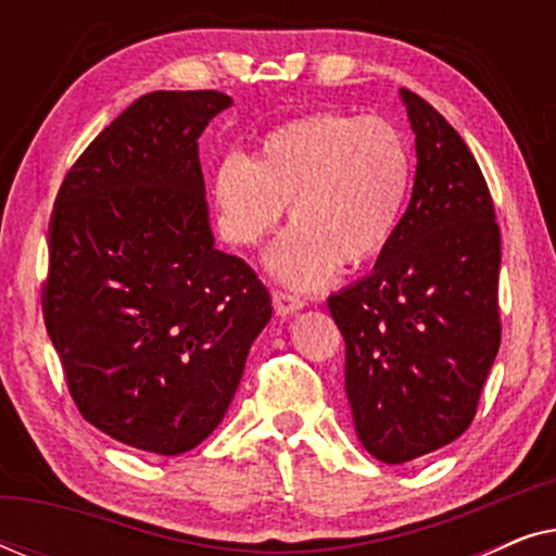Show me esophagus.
<instances>
[{
	"label": "esophagus",
	"mask_w": 556,
	"mask_h": 556,
	"mask_svg": "<svg viewBox=\"0 0 556 556\" xmlns=\"http://www.w3.org/2000/svg\"><path fill=\"white\" fill-rule=\"evenodd\" d=\"M273 306H276L280 316H291V314H299V311L303 308V301L295 293L273 291Z\"/></svg>",
	"instance_id": "esophagus-1"
}]
</instances>
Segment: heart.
Here are the masks:
<instances>
[{
  "label": "heart",
  "mask_w": 556,
  "mask_h": 556,
  "mask_svg": "<svg viewBox=\"0 0 556 556\" xmlns=\"http://www.w3.org/2000/svg\"><path fill=\"white\" fill-rule=\"evenodd\" d=\"M413 187L405 134L379 116L314 113L273 128L250 156L212 174L217 227L235 248H255L288 204L291 230L270 268L308 288L337 265L356 268L390 245Z\"/></svg>",
  "instance_id": "1"
}]
</instances>
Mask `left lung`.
Returning a JSON list of instances; mask_svg holds the SVG:
<instances>
[{"label": "left lung", "mask_w": 556, "mask_h": 556, "mask_svg": "<svg viewBox=\"0 0 556 556\" xmlns=\"http://www.w3.org/2000/svg\"><path fill=\"white\" fill-rule=\"evenodd\" d=\"M400 96L415 131L413 200L375 273L329 295L356 435L390 466L468 430L501 344L489 185L458 131L413 90Z\"/></svg>", "instance_id": "obj_1"}]
</instances>
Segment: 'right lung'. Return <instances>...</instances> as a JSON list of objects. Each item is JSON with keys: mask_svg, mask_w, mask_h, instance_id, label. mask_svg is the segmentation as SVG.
Here are the masks:
<instances>
[{"mask_svg": "<svg viewBox=\"0 0 556 556\" xmlns=\"http://www.w3.org/2000/svg\"><path fill=\"white\" fill-rule=\"evenodd\" d=\"M232 98L154 90L90 141L50 215L42 316L80 415L179 455L223 422L270 293L215 248L200 139Z\"/></svg>", "mask_w": 556, "mask_h": 556, "instance_id": "1", "label": "right lung"}]
</instances>
